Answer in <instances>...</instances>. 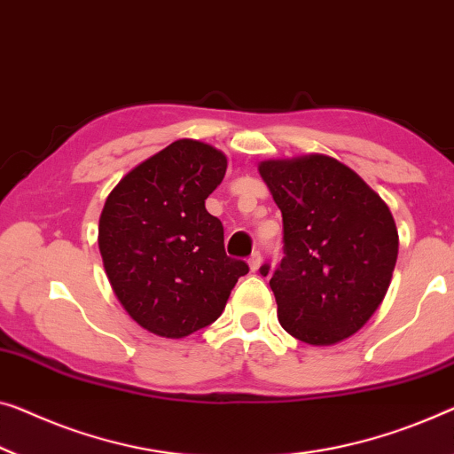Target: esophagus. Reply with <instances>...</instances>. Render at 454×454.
Returning <instances> with one entry per match:
<instances>
[{"label":"esophagus","instance_id":"esophagus-1","mask_svg":"<svg viewBox=\"0 0 454 454\" xmlns=\"http://www.w3.org/2000/svg\"><path fill=\"white\" fill-rule=\"evenodd\" d=\"M261 261H262L261 253H259V250H254V253L248 256V265H250V270H256V269H259V267H261Z\"/></svg>","mask_w":454,"mask_h":454}]
</instances>
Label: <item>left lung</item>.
<instances>
[{
    "label": "left lung",
    "instance_id": "left-lung-1",
    "mask_svg": "<svg viewBox=\"0 0 454 454\" xmlns=\"http://www.w3.org/2000/svg\"><path fill=\"white\" fill-rule=\"evenodd\" d=\"M259 173L283 215L286 256L269 281L281 326L314 347L353 336L381 306L395 269L400 239L389 207L324 154L262 160Z\"/></svg>",
    "mask_w": 454,
    "mask_h": 454
}]
</instances>
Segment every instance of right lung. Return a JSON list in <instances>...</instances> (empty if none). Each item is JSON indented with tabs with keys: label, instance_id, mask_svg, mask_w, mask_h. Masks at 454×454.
I'll use <instances>...</instances> for the list:
<instances>
[{
	"label": "right lung",
	"instance_id": "right-lung-1",
	"mask_svg": "<svg viewBox=\"0 0 454 454\" xmlns=\"http://www.w3.org/2000/svg\"><path fill=\"white\" fill-rule=\"evenodd\" d=\"M224 153L200 140L140 162L107 195L99 253L121 306L148 333L184 338L224 312L245 261L224 250V226L206 209L222 184Z\"/></svg>",
	"mask_w": 454,
	"mask_h": 454
}]
</instances>
